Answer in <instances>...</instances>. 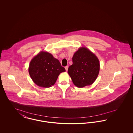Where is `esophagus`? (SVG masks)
Segmentation results:
<instances>
[{
    "label": "esophagus",
    "instance_id": "obj_1",
    "mask_svg": "<svg viewBox=\"0 0 133 133\" xmlns=\"http://www.w3.org/2000/svg\"><path fill=\"white\" fill-rule=\"evenodd\" d=\"M65 70H66V71H67V70H68V66H66L65 67Z\"/></svg>",
    "mask_w": 133,
    "mask_h": 133
}]
</instances>
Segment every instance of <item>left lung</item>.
Returning <instances> with one entry per match:
<instances>
[{"mask_svg": "<svg viewBox=\"0 0 133 133\" xmlns=\"http://www.w3.org/2000/svg\"><path fill=\"white\" fill-rule=\"evenodd\" d=\"M72 62L68 73L74 84L82 88L93 84L100 70L99 61L95 54L87 48L82 47L74 53Z\"/></svg>", "mask_w": 133, "mask_h": 133, "instance_id": "8db88e82", "label": "left lung"}]
</instances>
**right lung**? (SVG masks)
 I'll use <instances>...</instances> for the list:
<instances>
[{"label": "right lung", "mask_w": 133, "mask_h": 133, "mask_svg": "<svg viewBox=\"0 0 133 133\" xmlns=\"http://www.w3.org/2000/svg\"><path fill=\"white\" fill-rule=\"evenodd\" d=\"M29 73L33 81L40 87H50L60 73L65 71L57 59L46 52H41L31 61Z\"/></svg>", "instance_id": "right-lung-1"}]
</instances>
